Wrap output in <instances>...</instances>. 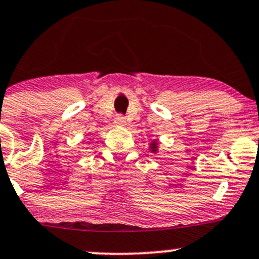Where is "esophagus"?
Instances as JSON below:
<instances>
[{"label": "esophagus", "instance_id": "34e87169", "mask_svg": "<svg viewBox=\"0 0 259 259\" xmlns=\"http://www.w3.org/2000/svg\"><path fill=\"white\" fill-rule=\"evenodd\" d=\"M114 124L118 125V126H124V125L126 124V119L122 115H116L115 118H114Z\"/></svg>", "mask_w": 259, "mask_h": 259}]
</instances>
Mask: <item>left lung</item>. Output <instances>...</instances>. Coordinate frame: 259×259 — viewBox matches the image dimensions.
<instances>
[{"instance_id":"1","label":"left lung","mask_w":259,"mask_h":259,"mask_svg":"<svg viewBox=\"0 0 259 259\" xmlns=\"http://www.w3.org/2000/svg\"><path fill=\"white\" fill-rule=\"evenodd\" d=\"M149 148H150V151H151V152H154V154H156L157 149H159V143H157V140L152 141V143L150 144V146H149Z\"/></svg>"}]
</instances>
